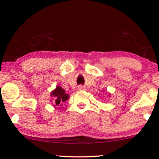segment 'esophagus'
I'll list each match as a JSON object with an SVG mask.
<instances>
[{
	"mask_svg": "<svg viewBox=\"0 0 159 159\" xmlns=\"http://www.w3.org/2000/svg\"><path fill=\"white\" fill-rule=\"evenodd\" d=\"M78 89H79V90H84V87H82V86H80L79 88H78Z\"/></svg>",
	"mask_w": 159,
	"mask_h": 159,
	"instance_id": "1",
	"label": "esophagus"
}]
</instances>
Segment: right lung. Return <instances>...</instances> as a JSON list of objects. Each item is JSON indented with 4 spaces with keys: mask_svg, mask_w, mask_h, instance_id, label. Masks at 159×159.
I'll return each mask as SVG.
<instances>
[{
    "mask_svg": "<svg viewBox=\"0 0 159 159\" xmlns=\"http://www.w3.org/2000/svg\"><path fill=\"white\" fill-rule=\"evenodd\" d=\"M51 95L54 97V98L56 99L55 103L57 106L58 104L63 103V102L66 101L67 99L69 98V95H67L65 93V90L64 89L61 88V87L58 86L55 90L52 91Z\"/></svg>",
    "mask_w": 159,
    "mask_h": 159,
    "instance_id": "obj_1",
    "label": "right lung"
}]
</instances>
